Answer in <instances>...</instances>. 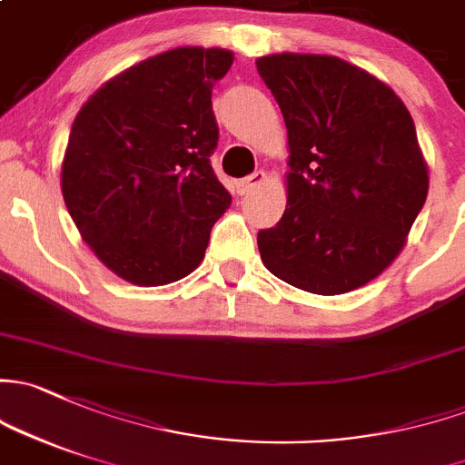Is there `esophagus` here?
<instances>
[{"mask_svg": "<svg viewBox=\"0 0 465 465\" xmlns=\"http://www.w3.org/2000/svg\"><path fill=\"white\" fill-rule=\"evenodd\" d=\"M267 180V175H265V171H253L252 175H247V178H242V180H238V193L241 195H245V193H249L252 192V189H256V187H261L262 183H265Z\"/></svg>", "mask_w": 465, "mask_h": 465, "instance_id": "obj_1", "label": "esophagus"}]
</instances>
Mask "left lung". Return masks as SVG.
Returning <instances> with one entry per match:
<instances>
[{"mask_svg": "<svg viewBox=\"0 0 465 465\" xmlns=\"http://www.w3.org/2000/svg\"><path fill=\"white\" fill-rule=\"evenodd\" d=\"M256 68L290 143L287 207L258 232L273 276L321 296L374 281L405 245L428 195V164L401 97L334 55L276 53Z\"/></svg>", "mask_w": 465, "mask_h": 465, "instance_id": "left-lung-1", "label": "left lung"}]
</instances>
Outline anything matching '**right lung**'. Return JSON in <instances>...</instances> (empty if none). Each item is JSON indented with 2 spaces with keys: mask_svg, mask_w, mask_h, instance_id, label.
I'll return each instance as SVG.
<instances>
[{
  "mask_svg": "<svg viewBox=\"0 0 465 465\" xmlns=\"http://www.w3.org/2000/svg\"><path fill=\"white\" fill-rule=\"evenodd\" d=\"M233 53L180 46L102 84L73 122L62 193L95 256L124 281L158 287L203 262L232 195L213 173V84Z\"/></svg>",
  "mask_w": 465,
  "mask_h": 465,
  "instance_id": "obj_1",
  "label": "right lung"
}]
</instances>
